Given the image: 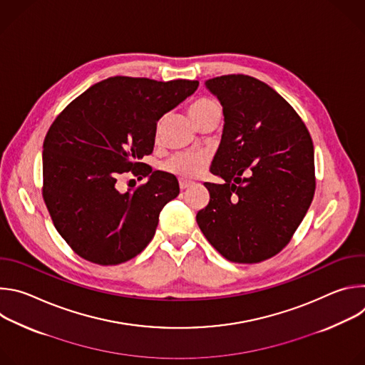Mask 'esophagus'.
<instances>
[{
    "label": "esophagus",
    "instance_id": "esophagus-1",
    "mask_svg": "<svg viewBox=\"0 0 365 365\" xmlns=\"http://www.w3.org/2000/svg\"><path fill=\"white\" fill-rule=\"evenodd\" d=\"M192 185H193V182H190V180H185V179H180V180H179V186H180L182 190L190 187Z\"/></svg>",
    "mask_w": 365,
    "mask_h": 365
}]
</instances>
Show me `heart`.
<instances>
[{
    "mask_svg": "<svg viewBox=\"0 0 365 365\" xmlns=\"http://www.w3.org/2000/svg\"><path fill=\"white\" fill-rule=\"evenodd\" d=\"M189 115L192 121L197 125L202 120L212 114L221 113L220 102L212 98H199L189 106ZM210 160V155L202 151H180L173 154L163 165V169L176 176L190 179L197 176Z\"/></svg>",
    "mask_w": 365,
    "mask_h": 365,
    "instance_id": "heart-1",
    "label": "heart"
}]
</instances>
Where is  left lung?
Instances as JSON below:
<instances>
[{
    "label": "left lung",
    "instance_id": "1",
    "mask_svg": "<svg viewBox=\"0 0 365 365\" xmlns=\"http://www.w3.org/2000/svg\"><path fill=\"white\" fill-rule=\"evenodd\" d=\"M205 85L224 111L210 169L224 183H205L210 203L196 222L230 262H264L289 244L314 199V143L290 103L267 83L224 75Z\"/></svg>",
    "mask_w": 365,
    "mask_h": 365
}]
</instances>
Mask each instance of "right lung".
Returning <instances> with one entry per match:
<instances>
[{"label":"right lung","instance_id":"right-lung-1","mask_svg":"<svg viewBox=\"0 0 365 365\" xmlns=\"http://www.w3.org/2000/svg\"><path fill=\"white\" fill-rule=\"evenodd\" d=\"M199 86L114 76L92 85L58 115L43 143V199L58 232L82 258L115 266L154 237L163 206L179 195L178 179L141 163L151 154L158 121ZM131 171L148 182L116 190Z\"/></svg>","mask_w":365,"mask_h":365}]
</instances>
